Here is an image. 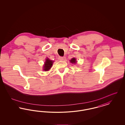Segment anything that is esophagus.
<instances>
[{"label": "esophagus", "mask_w": 125, "mask_h": 125, "mask_svg": "<svg viewBox=\"0 0 125 125\" xmlns=\"http://www.w3.org/2000/svg\"><path fill=\"white\" fill-rule=\"evenodd\" d=\"M59 60H64V58L63 57H59Z\"/></svg>", "instance_id": "1"}]
</instances>
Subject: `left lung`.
I'll use <instances>...</instances> for the list:
<instances>
[{"label":"left lung","mask_w":125,"mask_h":125,"mask_svg":"<svg viewBox=\"0 0 125 125\" xmlns=\"http://www.w3.org/2000/svg\"><path fill=\"white\" fill-rule=\"evenodd\" d=\"M70 62H71L72 63H76V59L75 58H73L71 60H70Z\"/></svg>","instance_id":"8db88e82"}]
</instances>
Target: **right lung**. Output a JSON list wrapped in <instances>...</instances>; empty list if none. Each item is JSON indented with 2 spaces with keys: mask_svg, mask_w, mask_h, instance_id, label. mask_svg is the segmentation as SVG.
Masks as SVG:
<instances>
[{
  "mask_svg": "<svg viewBox=\"0 0 125 125\" xmlns=\"http://www.w3.org/2000/svg\"><path fill=\"white\" fill-rule=\"evenodd\" d=\"M53 62V61L47 59V60H46V61L44 63V65L43 66L44 71H48L52 67Z\"/></svg>",
  "mask_w": 125,
  "mask_h": 125,
  "instance_id": "right-lung-1",
  "label": "right lung"
}]
</instances>
